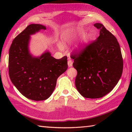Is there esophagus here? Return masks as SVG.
<instances>
[{
	"label": "esophagus",
	"mask_w": 132,
	"mask_h": 132,
	"mask_svg": "<svg viewBox=\"0 0 132 132\" xmlns=\"http://www.w3.org/2000/svg\"><path fill=\"white\" fill-rule=\"evenodd\" d=\"M68 66L69 67V68H70V67H72V60H71L70 58H68Z\"/></svg>",
	"instance_id": "esophagus-1"
}]
</instances>
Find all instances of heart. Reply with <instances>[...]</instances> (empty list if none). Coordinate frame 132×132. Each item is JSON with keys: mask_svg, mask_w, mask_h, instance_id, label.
<instances>
[{"mask_svg": "<svg viewBox=\"0 0 132 132\" xmlns=\"http://www.w3.org/2000/svg\"><path fill=\"white\" fill-rule=\"evenodd\" d=\"M81 36H82V37L81 39L80 45L77 47V50L78 52H82L85 47L88 44L90 37L87 33L84 34L83 30L80 28H78L76 29H69L67 30L64 33V43L65 44H70ZM58 47L61 50L63 49V46L61 43L58 44Z\"/></svg>", "mask_w": 132, "mask_h": 132, "instance_id": "heart-1", "label": "heart"}]
</instances>
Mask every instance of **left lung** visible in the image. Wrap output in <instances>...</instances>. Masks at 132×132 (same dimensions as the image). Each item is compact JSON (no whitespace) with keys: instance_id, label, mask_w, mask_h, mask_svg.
I'll list each match as a JSON object with an SVG mask.
<instances>
[{"instance_id":"obj_1","label":"left lung","mask_w":132,"mask_h":132,"mask_svg":"<svg viewBox=\"0 0 132 132\" xmlns=\"http://www.w3.org/2000/svg\"><path fill=\"white\" fill-rule=\"evenodd\" d=\"M100 29L99 36L78 56L74 55L77 70L75 86L86 98H100L111 92L121 77L123 61L116 38L103 24H94Z\"/></svg>"}]
</instances>
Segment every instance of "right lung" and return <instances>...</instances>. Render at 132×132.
<instances>
[{
  "label": "right lung",
  "mask_w": 132,
  "mask_h": 132,
  "mask_svg": "<svg viewBox=\"0 0 132 132\" xmlns=\"http://www.w3.org/2000/svg\"><path fill=\"white\" fill-rule=\"evenodd\" d=\"M46 27L29 25L12 41L9 50L8 70L11 82L25 97L32 100H44L54 91L58 78L68 69L67 57H53L49 50L40 56L30 52L32 35Z\"/></svg>",
  "instance_id": "right-lung-1"
}]
</instances>
